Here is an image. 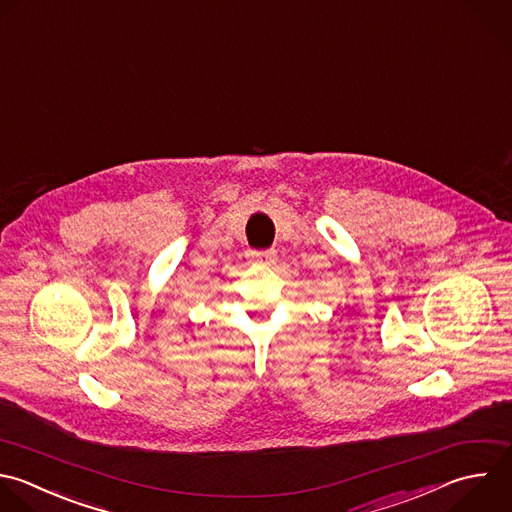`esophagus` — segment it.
I'll return each mask as SVG.
<instances>
[{
	"instance_id": "1",
	"label": "esophagus",
	"mask_w": 512,
	"mask_h": 512,
	"mask_svg": "<svg viewBox=\"0 0 512 512\" xmlns=\"http://www.w3.org/2000/svg\"><path fill=\"white\" fill-rule=\"evenodd\" d=\"M246 256H248V260H250V262L266 264V266L274 264V262H276V258H278L276 250H250Z\"/></svg>"
}]
</instances>
